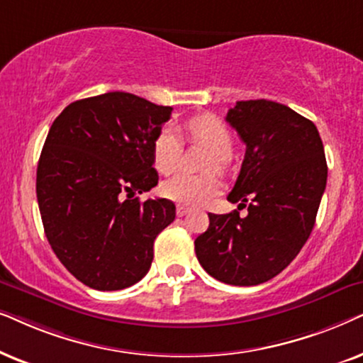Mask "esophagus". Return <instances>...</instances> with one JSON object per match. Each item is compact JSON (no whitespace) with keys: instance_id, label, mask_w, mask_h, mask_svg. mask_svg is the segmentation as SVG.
Listing matches in <instances>:
<instances>
[{"instance_id":"34e87169","label":"esophagus","mask_w":363,"mask_h":363,"mask_svg":"<svg viewBox=\"0 0 363 363\" xmlns=\"http://www.w3.org/2000/svg\"><path fill=\"white\" fill-rule=\"evenodd\" d=\"M189 209H187V207H184V206H177V209H176V214H177V217H184V216H187L189 214Z\"/></svg>"}]
</instances>
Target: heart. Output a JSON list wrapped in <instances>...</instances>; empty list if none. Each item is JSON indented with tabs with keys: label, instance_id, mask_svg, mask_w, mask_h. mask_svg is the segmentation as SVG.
Here are the masks:
<instances>
[{
	"label": "heart",
	"instance_id": "obj_1",
	"mask_svg": "<svg viewBox=\"0 0 363 363\" xmlns=\"http://www.w3.org/2000/svg\"><path fill=\"white\" fill-rule=\"evenodd\" d=\"M187 133L212 151L207 161V169L224 167L232 154V134L229 128L219 118L211 114L197 116L187 123ZM179 138L174 129L164 128L152 143V162L161 174L176 171L179 162ZM220 191V181L216 174H176L162 182L161 192L164 197L177 204L197 207L206 204Z\"/></svg>",
	"mask_w": 363,
	"mask_h": 363
}]
</instances>
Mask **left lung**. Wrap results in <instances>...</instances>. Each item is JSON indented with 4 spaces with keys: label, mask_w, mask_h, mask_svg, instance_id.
<instances>
[{
    "label": "left lung",
    "mask_w": 363,
    "mask_h": 363,
    "mask_svg": "<svg viewBox=\"0 0 363 363\" xmlns=\"http://www.w3.org/2000/svg\"><path fill=\"white\" fill-rule=\"evenodd\" d=\"M225 121L245 144L227 201L249 214H209L196 255L220 282L259 286L282 272L307 242L327 184L325 152L315 124L274 101H238Z\"/></svg>",
    "instance_id": "left-lung-1"
}]
</instances>
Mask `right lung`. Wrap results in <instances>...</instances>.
<instances>
[{"mask_svg": "<svg viewBox=\"0 0 363 363\" xmlns=\"http://www.w3.org/2000/svg\"><path fill=\"white\" fill-rule=\"evenodd\" d=\"M172 108L113 91L71 103L43 146L36 196L61 264L96 291H121L147 274L154 239L176 219L157 186L152 143Z\"/></svg>", "mask_w": 363, "mask_h": 363, "instance_id": "right-lung-1", "label": "right lung"}]
</instances>
